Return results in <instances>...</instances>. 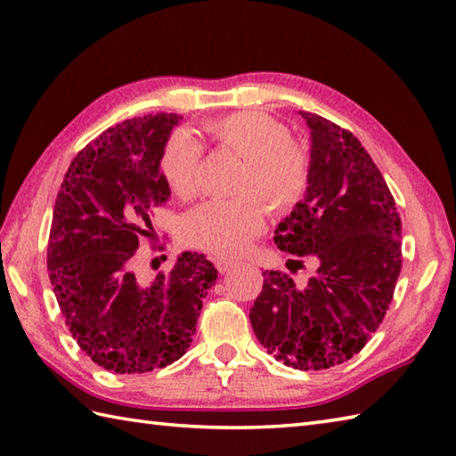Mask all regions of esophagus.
Instances as JSON below:
<instances>
[{"mask_svg": "<svg viewBox=\"0 0 456 456\" xmlns=\"http://www.w3.org/2000/svg\"><path fill=\"white\" fill-rule=\"evenodd\" d=\"M233 265H235V263H233V260H229V258H217V260H216V268L219 270V273H221V274H225V273H229V270H231V268H233Z\"/></svg>", "mask_w": 456, "mask_h": 456, "instance_id": "34e87169", "label": "esophagus"}]
</instances>
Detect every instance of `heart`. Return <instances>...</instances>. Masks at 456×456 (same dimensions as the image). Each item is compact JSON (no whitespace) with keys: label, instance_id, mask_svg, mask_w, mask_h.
Listing matches in <instances>:
<instances>
[{"label":"heart","instance_id":"heart-1","mask_svg":"<svg viewBox=\"0 0 456 456\" xmlns=\"http://www.w3.org/2000/svg\"><path fill=\"white\" fill-rule=\"evenodd\" d=\"M221 147L245 159L239 191H258L278 211L294 208L309 182V159L282 123L258 111L231 113L208 123ZM201 141L190 129L174 131L160 152V172L168 188L190 198L198 188ZM266 227V209L255 193L235 200H209L188 213V243L217 256H235Z\"/></svg>","mask_w":456,"mask_h":456}]
</instances>
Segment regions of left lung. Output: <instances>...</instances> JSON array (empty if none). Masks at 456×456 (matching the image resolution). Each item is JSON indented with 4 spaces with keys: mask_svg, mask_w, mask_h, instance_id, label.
I'll list each match as a JSON object with an SVG mask.
<instances>
[{
    "mask_svg": "<svg viewBox=\"0 0 456 456\" xmlns=\"http://www.w3.org/2000/svg\"><path fill=\"white\" fill-rule=\"evenodd\" d=\"M309 127L304 200L278 223L274 243L314 256L305 286L266 270L250 325L276 361L322 370L353 358L382 323L402 270V221L370 154L353 133L299 111ZM297 270L302 260H288Z\"/></svg>",
    "mask_w": 456,
    "mask_h": 456,
    "instance_id": "obj_1",
    "label": "left lung"
}]
</instances>
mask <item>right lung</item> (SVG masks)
<instances>
[{
	"instance_id": "obj_1",
	"label": "right lung",
	"mask_w": 456,
	"mask_h": 456,
	"mask_svg": "<svg viewBox=\"0 0 456 456\" xmlns=\"http://www.w3.org/2000/svg\"><path fill=\"white\" fill-rule=\"evenodd\" d=\"M176 113L133 118L78 152L56 196L48 278L72 337L95 364L118 374L164 368L186 354L217 270L182 253L168 274L141 282L133 273L151 213L170 196L160 152Z\"/></svg>"
}]
</instances>
